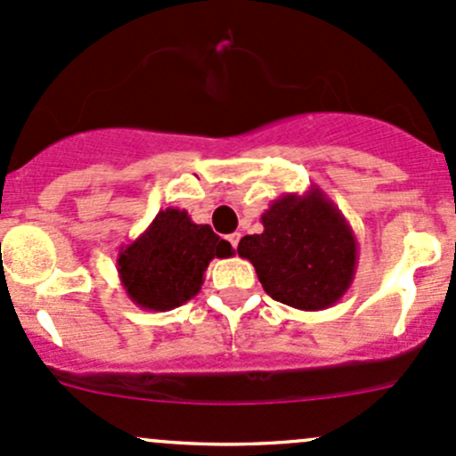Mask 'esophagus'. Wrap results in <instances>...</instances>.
<instances>
[{"label":"esophagus","instance_id":"34e87169","mask_svg":"<svg viewBox=\"0 0 456 456\" xmlns=\"http://www.w3.org/2000/svg\"><path fill=\"white\" fill-rule=\"evenodd\" d=\"M239 239H241V234H239V232L228 234V241L232 243V248H234V249H237V246H239Z\"/></svg>","mask_w":456,"mask_h":456}]
</instances>
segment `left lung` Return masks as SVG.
I'll return each mask as SVG.
<instances>
[{"mask_svg":"<svg viewBox=\"0 0 456 456\" xmlns=\"http://www.w3.org/2000/svg\"><path fill=\"white\" fill-rule=\"evenodd\" d=\"M263 232L239 241L267 296L300 311H322L344 297L356 273L359 243L350 224L311 187L305 195L287 193L261 215Z\"/></svg>","mask_w":456,"mask_h":456,"instance_id":"1","label":"left lung"}]
</instances>
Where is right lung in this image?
Returning a JSON list of instances; mask_svg holds the SVG:
<instances>
[{
    "instance_id": "1",
    "label": "right lung",
    "mask_w": 456,
    "mask_h": 456,
    "mask_svg": "<svg viewBox=\"0 0 456 456\" xmlns=\"http://www.w3.org/2000/svg\"><path fill=\"white\" fill-rule=\"evenodd\" d=\"M228 241L207 224L191 222L187 210H159L154 222L134 241L119 249L117 272L136 306L171 311L202 289L208 263L232 256Z\"/></svg>"
}]
</instances>
